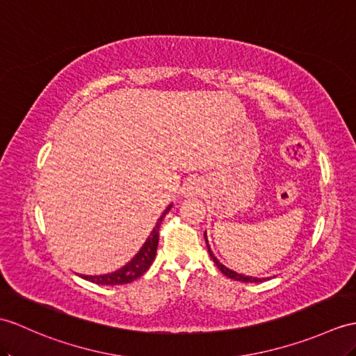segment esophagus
Returning a JSON list of instances; mask_svg holds the SVG:
<instances>
[{
    "label": "esophagus",
    "mask_w": 356,
    "mask_h": 356,
    "mask_svg": "<svg viewBox=\"0 0 356 356\" xmlns=\"http://www.w3.org/2000/svg\"><path fill=\"white\" fill-rule=\"evenodd\" d=\"M195 188H197V186H194V181H191V184H189L188 188L185 189V191H186L185 194H194V189H195Z\"/></svg>",
    "instance_id": "1"
}]
</instances>
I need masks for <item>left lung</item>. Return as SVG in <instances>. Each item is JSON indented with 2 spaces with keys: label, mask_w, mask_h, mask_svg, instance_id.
Instances as JSON below:
<instances>
[{
  "label": "left lung",
  "mask_w": 356,
  "mask_h": 356,
  "mask_svg": "<svg viewBox=\"0 0 356 356\" xmlns=\"http://www.w3.org/2000/svg\"><path fill=\"white\" fill-rule=\"evenodd\" d=\"M204 241H206V245H208V252H209V256L213 259V262H216V266L218 267V270L222 273V275L227 276L229 279H234V280H239V282H262V280H267L266 277L264 279H259V277H252V276H244V275H239V273L234 271V270H229L226 266H222V264L213 256L211 247H209V243H208V238H206V232H204Z\"/></svg>",
  "instance_id": "8db88e82"
}]
</instances>
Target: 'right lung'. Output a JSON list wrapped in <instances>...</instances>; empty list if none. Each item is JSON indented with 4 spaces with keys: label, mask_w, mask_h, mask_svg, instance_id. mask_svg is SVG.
I'll use <instances>...</instances> for the list:
<instances>
[{
    "label": "right lung",
    "mask_w": 356,
    "mask_h": 356,
    "mask_svg": "<svg viewBox=\"0 0 356 356\" xmlns=\"http://www.w3.org/2000/svg\"><path fill=\"white\" fill-rule=\"evenodd\" d=\"M170 209H171V204L162 212L161 218L158 220V222H156V226L152 230L150 236L147 238L145 244L140 247V250L134 256V259L127 262L122 268L113 271V273H107V275H100V276H86V275H80V276L89 280V282H94L98 285L130 284V282H134L135 279L143 276L144 273L150 268V266L154 261L156 250H158V243H159V227L162 225V220L170 212Z\"/></svg>",
    "instance_id": "add662e5"
}]
</instances>
